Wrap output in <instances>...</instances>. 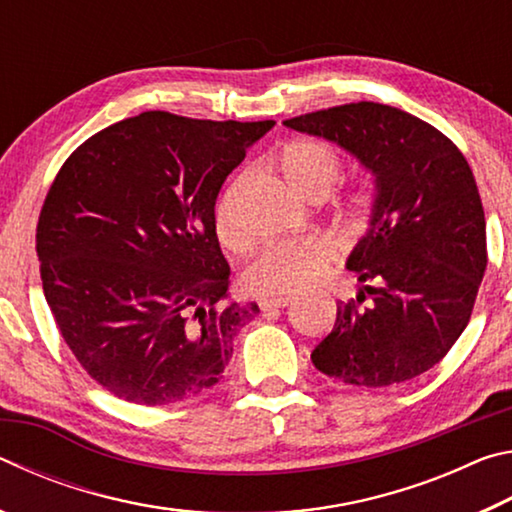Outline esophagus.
<instances>
[{
    "label": "esophagus",
    "mask_w": 512,
    "mask_h": 512,
    "mask_svg": "<svg viewBox=\"0 0 512 512\" xmlns=\"http://www.w3.org/2000/svg\"><path fill=\"white\" fill-rule=\"evenodd\" d=\"M293 302L291 296H284V298H266L259 302V307H262V311H275V309H284L289 307Z\"/></svg>",
    "instance_id": "1"
}]
</instances>
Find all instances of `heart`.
<instances>
[{
  "label": "heart",
  "instance_id": "obj_1",
  "mask_svg": "<svg viewBox=\"0 0 512 512\" xmlns=\"http://www.w3.org/2000/svg\"><path fill=\"white\" fill-rule=\"evenodd\" d=\"M282 178L293 192L300 194L309 201L325 198L336 180L341 176V158L336 155L332 146L311 140H293L280 151ZM244 178H239L225 189L223 196L216 203L214 225L216 235L225 248L246 250L250 246L248 232L241 228L237 219V203ZM345 214L352 221H366L375 207V192L370 185H359L345 198ZM334 248L327 239H307V241H282L266 248L246 271V287L262 298H284L298 296V293L309 291L332 264Z\"/></svg>",
  "mask_w": 512,
  "mask_h": 512
}]
</instances>
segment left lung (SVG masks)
Listing matches in <instances>:
<instances>
[{"mask_svg":"<svg viewBox=\"0 0 512 512\" xmlns=\"http://www.w3.org/2000/svg\"><path fill=\"white\" fill-rule=\"evenodd\" d=\"M284 126L339 144L375 176L370 228L345 264L363 289L336 305L311 361L366 388L422 375L470 323L488 264L470 164L438 128L384 103H345Z\"/></svg>","mask_w":512,"mask_h":512,"instance_id":"left-lung-1","label":"left lung"}]
</instances>
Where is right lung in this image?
I'll return each instance as SVG.
<instances>
[{"label":"right lung","mask_w":512,"mask_h":512,"mask_svg":"<svg viewBox=\"0 0 512 512\" xmlns=\"http://www.w3.org/2000/svg\"><path fill=\"white\" fill-rule=\"evenodd\" d=\"M275 126L149 110L85 140L42 205V289L69 350L119 400L160 406L219 384L259 314L228 300L219 189Z\"/></svg>","instance_id":"obj_1"}]
</instances>
